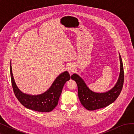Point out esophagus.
I'll return each instance as SVG.
<instances>
[{"label": "esophagus", "instance_id": "obj_1", "mask_svg": "<svg viewBox=\"0 0 134 134\" xmlns=\"http://www.w3.org/2000/svg\"><path fill=\"white\" fill-rule=\"evenodd\" d=\"M74 69H75L74 66L72 64H69V65H68V66H67V69H68V70L69 71H74Z\"/></svg>", "mask_w": 134, "mask_h": 134}]
</instances>
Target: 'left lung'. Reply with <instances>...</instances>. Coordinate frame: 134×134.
Listing matches in <instances>:
<instances>
[{
	"instance_id": "1",
	"label": "left lung",
	"mask_w": 134,
	"mask_h": 134,
	"mask_svg": "<svg viewBox=\"0 0 134 134\" xmlns=\"http://www.w3.org/2000/svg\"><path fill=\"white\" fill-rule=\"evenodd\" d=\"M120 71L116 84L110 90L103 93L94 92L88 88L84 80L77 74H73L71 78L75 80L78 86V97L83 106L89 111L104 108L112 103L117 98L122 89L124 72L122 59L119 54Z\"/></svg>"
}]
</instances>
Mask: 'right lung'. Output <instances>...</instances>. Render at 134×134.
Instances as JSON below:
<instances>
[{"mask_svg": "<svg viewBox=\"0 0 134 134\" xmlns=\"http://www.w3.org/2000/svg\"><path fill=\"white\" fill-rule=\"evenodd\" d=\"M10 71L12 87L14 94L20 103L28 109L41 112H50L57 106L64 84L70 79L68 71H65L55 79L46 92L40 94L32 95L22 92L17 87L12 73L11 62Z\"/></svg>", "mask_w": 134, "mask_h": 134, "instance_id": "obj_1", "label": "right lung"}]
</instances>
